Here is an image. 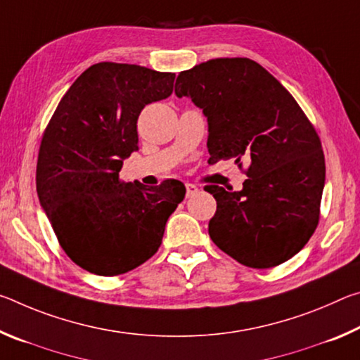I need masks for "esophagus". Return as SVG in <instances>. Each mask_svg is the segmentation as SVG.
<instances>
[{
    "label": "esophagus",
    "mask_w": 360,
    "mask_h": 360,
    "mask_svg": "<svg viewBox=\"0 0 360 360\" xmlns=\"http://www.w3.org/2000/svg\"><path fill=\"white\" fill-rule=\"evenodd\" d=\"M197 192H198V187L195 184H191V182H187V184H186V197L191 198Z\"/></svg>",
    "instance_id": "1"
}]
</instances>
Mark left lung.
I'll return each instance as SVG.
<instances>
[{
	"label": "left lung",
	"mask_w": 360,
	"mask_h": 360,
	"mask_svg": "<svg viewBox=\"0 0 360 360\" xmlns=\"http://www.w3.org/2000/svg\"><path fill=\"white\" fill-rule=\"evenodd\" d=\"M208 120V163L249 162L238 192L206 186L217 202L214 245L251 268H271L300 251L319 221L326 182L321 139L288 90L249 58H216L179 72Z\"/></svg>",
	"instance_id": "1"
}]
</instances>
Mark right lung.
<instances>
[{
  "instance_id": "right-lung-1",
  "label": "right lung",
  "mask_w": 360,
  "mask_h": 360,
  "mask_svg": "<svg viewBox=\"0 0 360 360\" xmlns=\"http://www.w3.org/2000/svg\"><path fill=\"white\" fill-rule=\"evenodd\" d=\"M173 82L174 72L96 63L72 82L49 122L36 191L60 246L84 270L115 276L144 264L184 200L186 187L176 179L148 187L119 178L138 150L143 108L168 98Z\"/></svg>"
}]
</instances>
